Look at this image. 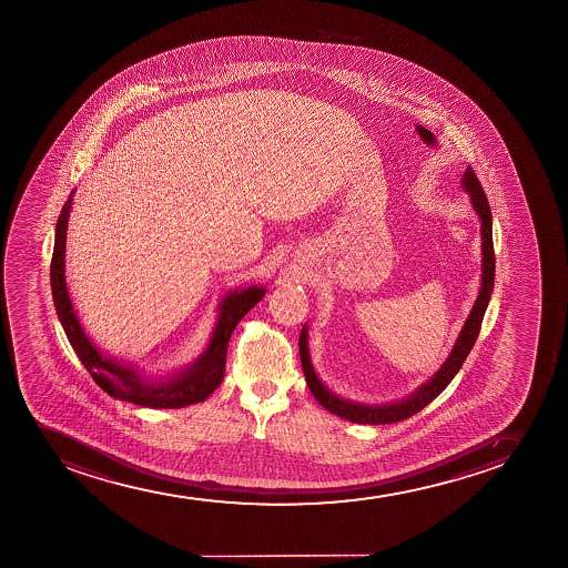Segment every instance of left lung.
Wrapping results in <instances>:
<instances>
[{
  "instance_id": "1",
  "label": "left lung",
  "mask_w": 568,
  "mask_h": 568,
  "mask_svg": "<svg viewBox=\"0 0 568 568\" xmlns=\"http://www.w3.org/2000/svg\"><path fill=\"white\" fill-rule=\"evenodd\" d=\"M463 187L471 196V206L481 220V290H479L474 308H471V313H469L468 320L464 324L463 332L458 335L457 343L450 351L449 358L445 359V364L439 367V372L426 385L418 386L412 396H407L402 402L386 405L354 404V402L339 398L333 392L327 390L326 385L314 373L311 356H308L307 327H303L300 335V354L308 390L313 392V396L318 399L320 405L326 407L327 412L333 413V415L356 424H390L413 417L415 413L420 412L423 407L430 404L432 399L437 398L445 390V386L449 385L453 377L457 375L458 369L463 367L464 359L468 358L469 351L476 345L477 335L481 329L483 316H485L493 287H495L493 214H490L489 201L485 196L481 183L477 180L476 172L471 170V166H468L464 172Z\"/></svg>"
}]
</instances>
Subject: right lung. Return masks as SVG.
<instances>
[{
    "instance_id": "add662e5",
    "label": "right lung",
    "mask_w": 568,
    "mask_h": 568,
    "mask_svg": "<svg viewBox=\"0 0 568 568\" xmlns=\"http://www.w3.org/2000/svg\"><path fill=\"white\" fill-rule=\"evenodd\" d=\"M72 196L73 191L70 199L65 201L57 222L51 260V290L60 324L64 327L68 341L81 359V364L85 365L87 372L91 373L94 383L102 390L108 392L111 398H118L121 402H131L151 409H180L185 405L199 404L209 398L210 394L222 385L231 333L241 322L242 316L265 295V290L252 286L246 290H235L225 295L220 303V318L203 356L176 377L163 383H148L132 369L131 365L105 358L104 354L100 353L87 337L83 327L79 324L78 314L73 311L64 276L65 229H68L70 210H72Z\"/></svg>"
}]
</instances>
